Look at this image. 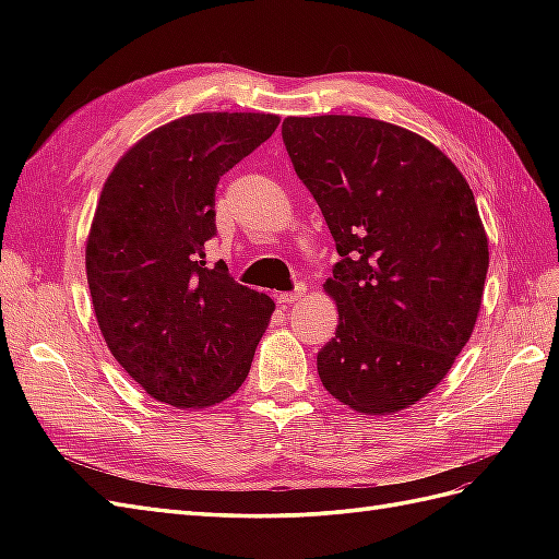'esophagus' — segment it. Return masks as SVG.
<instances>
[{
	"instance_id": "esophagus-1",
	"label": "esophagus",
	"mask_w": 559,
	"mask_h": 559,
	"mask_svg": "<svg viewBox=\"0 0 559 559\" xmlns=\"http://www.w3.org/2000/svg\"><path fill=\"white\" fill-rule=\"evenodd\" d=\"M305 290H307L305 286H298L293 293H278L276 300H278L283 307H290V305H295V302H298V300L302 298Z\"/></svg>"
}]
</instances>
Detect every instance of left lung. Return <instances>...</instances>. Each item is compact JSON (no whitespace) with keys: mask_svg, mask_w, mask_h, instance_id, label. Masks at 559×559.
Returning a JSON list of instances; mask_svg holds the SVG:
<instances>
[{"mask_svg":"<svg viewBox=\"0 0 559 559\" xmlns=\"http://www.w3.org/2000/svg\"><path fill=\"white\" fill-rule=\"evenodd\" d=\"M283 141L341 254L319 379L360 415L411 408L476 326L490 264L476 197L425 136L372 117H286Z\"/></svg>","mask_w":559,"mask_h":559,"instance_id":"obj_1","label":"left lung"}]
</instances>
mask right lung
I'll list each match as a JSON object with an SVG mask.
<instances>
[{
    "label": "right lung",
    "mask_w": 559,
    "mask_h": 559,
    "mask_svg": "<svg viewBox=\"0 0 559 559\" xmlns=\"http://www.w3.org/2000/svg\"><path fill=\"white\" fill-rule=\"evenodd\" d=\"M278 115L197 112L117 160L86 237L93 312L112 358L151 399L209 408L249 374L276 305L206 264L216 185L276 132Z\"/></svg>",
    "instance_id": "obj_1"
}]
</instances>
